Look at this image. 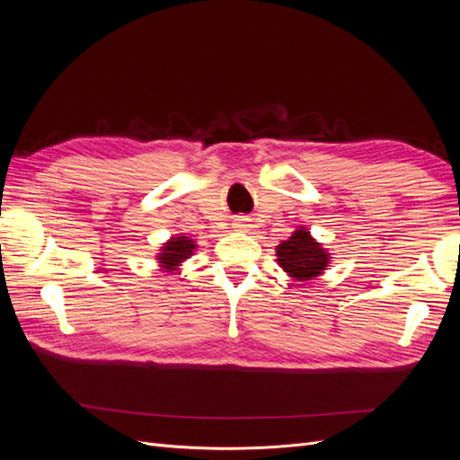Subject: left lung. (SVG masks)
I'll return each instance as SVG.
<instances>
[{"label":"left lung","mask_w":460,"mask_h":460,"mask_svg":"<svg viewBox=\"0 0 460 460\" xmlns=\"http://www.w3.org/2000/svg\"><path fill=\"white\" fill-rule=\"evenodd\" d=\"M278 264L297 280H313L328 267L326 249L320 247L307 230H296L289 240L276 247Z\"/></svg>","instance_id":"8db88e82"}]
</instances>
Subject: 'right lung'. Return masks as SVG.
Masks as SVG:
<instances>
[{
    "label": "right lung",
    "instance_id": "add662e5",
    "mask_svg": "<svg viewBox=\"0 0 460 460\" xmlns=\"http://www.w3.org/2000/svg\"><path fill=\"white\" fill-rule=\"evenodd\" d=\"M193 249H196V243L188 240L186 235L172 238L169 243H164L163 253H159V262L166 270H176L178 264L193 253Z\"/></svg>",
    "mask_w": 460,
    "mask_h": 460
}]
</instances>
